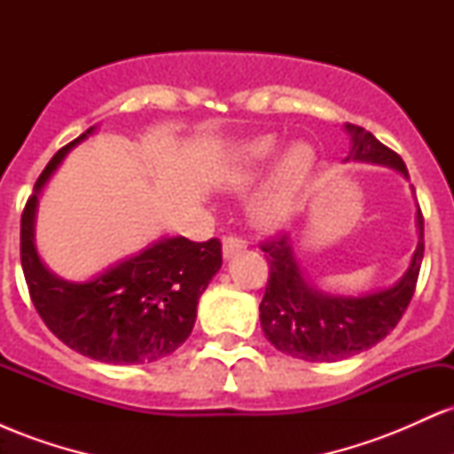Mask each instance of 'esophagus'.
<instances>
[{
	"label": "esophagus",
	"mask_w": 454,
	"mask_h": 454,
	"mask_svg": "<svg viewBox=\"0 0 454 454\" xmlns=\"http://www.w3.org/2000/svg\"><path fill=\"white\" fill-rule=\"evenodd\" d=\"M222 247H223V256L228 258L232 256V254L241 252V249L247 247V241H245L243 237H223Z\"/></svg>",
	"instance_id": "34e87169"
}]
</instances>
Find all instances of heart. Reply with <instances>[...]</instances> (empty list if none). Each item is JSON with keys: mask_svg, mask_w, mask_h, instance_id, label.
Segmentation results:
<instances>
[{"mask_svg": "<svg viewBox=\"0 0 454 454\" xmlns=\"http://www.w3.org/2000/svg\"><path fill=\"white\" fill-rule=\"evenodd\" d=\"M281 145L273 137H260L245 143L239 151L234 164L226 173V185L231 190H247L262 179L264 173L270 168L273 160L278 158ZM314 166V151L309 145L299 143L286 151L281 158L273 181L267 190L254 202V217L262 226H279L293 211V202L296 192L305 184Z\"/></svg>", "mask_w": 454, "mask_h": 454, "instance_id": "obj_1", "label": "heart"}]
</instances>
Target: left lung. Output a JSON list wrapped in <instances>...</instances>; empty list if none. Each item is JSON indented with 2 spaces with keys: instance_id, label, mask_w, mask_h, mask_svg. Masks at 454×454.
<instances>
[{
  "instance_id": "obj_1",
  "label": "left lung",
  "mask_w": 454,
  "mask_h": 454,
  "mask_svg": "<svg viewBox=\"0 0 454 454\" xmlns=\"http://www.w3.org/2000/svg\"><path fill=\"white\" fill-rule=\"evenodd\" d=\"M352 149L346 161H372L399 170L408 176L403 160L372 132L346 123ZM419 245L408 273L393 288L364 296H333L317 293L301 273L286 234L260 245L269 260V284L260 303V325L264 337L288 356L309 363H331L369 350L397 326L408 309L419 281L425 254L423 211L416 213Z\"/></svg>"
}]
</instances>
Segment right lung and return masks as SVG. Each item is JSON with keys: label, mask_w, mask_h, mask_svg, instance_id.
Here are the masks:
<instances>
[{"label": "right lung", "mask_w": 454, "mask_h": 454, "mask_svg": "<svg viewBox=\"0 0 454 454\" xmlns=\"http://www.w3.org/2000/svg\"><path fill=\"white\" fill-rule=\"evenodd\" d=\"M91 132L57 151L20 215V264L31 303L57 340L82 356L113 364L158 361L190 337L198 299L222 267V243L161 239L82 284L51 273L34 245L38 192L67 151Z\"/></svg>", "instance_id": "add662e5"}]
</instances>
